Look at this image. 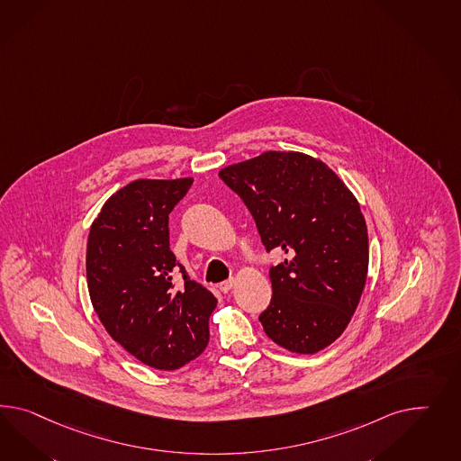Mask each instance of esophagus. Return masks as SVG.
<instances>
[{
	"label": "esophagus",
	"instance_id": "1",
	"mask_svg": "<svg viewBox=\"0 0 461 461\" xmlns=\"http://www.w3.org/2000/svg\"><path fill=\"white\" fill-rule=\"evenodd\" d=\"M235 285V278H230V280H224L220 284V290L223 292V294H228L231 288Z\"/></svg>",
	"mask_w": 461,
	"mask_h": 461
}]
</instances>
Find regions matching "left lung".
Here are the masks:
<instances>
[{"label":"left lung","instance_id":"8db88e82","mask_svg":"<svg viewBox=\"0 0 461 461\" xmlns=\"http://www.w3.org/2000/svg\"><path fill=\"white\" fill-rule=\"evenodd\" d=\"M220 177L247 204L267 251L286 255L270 268L265 334L297 354L330 346L350 322L367 278L359 201L325 162L295 150L263 152L226 166Z\"/></svg>","mask_w":461,"mask_h":461}]
</instances>
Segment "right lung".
Wrapping results in <instances>:
<instances>
[{"label":"right lung","instance_id":"obj_1","mask_svg":"<svg viewBox=\"0 0 461 461\" xmlns=\"http://www.w3.org/2000/svg\"><path fill=\"white\" fill-rule=\"evenodd\" d=\"M193 177L136 179L102 206L90 226L87 285L100 322L146 366L175 371L208 346L216 302L189 280L174 286L169 212L185 198Z\"/></svg>","mask_w":461,"mask_h":461}]
</instances>
